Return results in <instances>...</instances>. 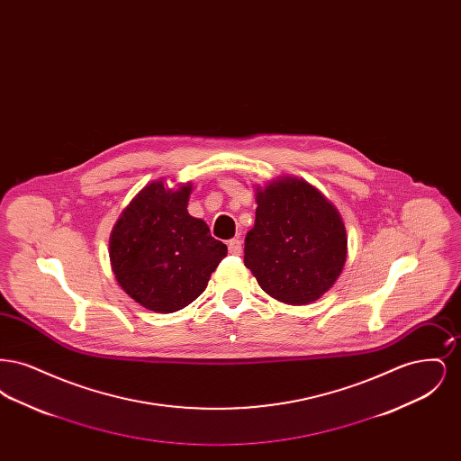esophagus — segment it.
Listing matches in <instances>:
<instances>
[{
  "label": "esophagus",
  "instance_id": "1",
  "mask_svg": "<svg viewBox=\"0 0 461 461\" xmlns=\"http://www.w3.org/2000/svg\"><path fill=\"white\" fill-rule=\"evenodd\" d=\"M228 250L230 254H235V256H240L241 254V240L239 239H231L228 241Z\"/></svg>",
  "mask_w": 461,
  "mask_h": 461
}]
</instances>
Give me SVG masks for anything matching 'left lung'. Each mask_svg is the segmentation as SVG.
Here are the masks:
<instances>
[{"instance_id":"8db88e82","label":"left lung","mask_w":461,"mask_h":461,"mask_svg":"<svg viewBox=\"0 0 461 461\" xmlns=\"http://www.w3.org/2000/svg\"><path fill=\"white\" fill-rule=\"evenodd\" d=\"M256 224L243 263L267 295L306 306L327 294L348 259L340 212L318 188L295 176L256 186Z\"/></svg>"}]
</instances>
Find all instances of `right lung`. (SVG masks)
Instances as JSON below:
<instances>
[{"instance_id": "right-lung-1", "label": "right lung", "mask_w": 461, "mask_h": 461, "mask_svg": "<svg viewBox=\"0 0 461 461\" xmlns=\"http://www.w3.org/2000/svg\"><path fill=\"white\" fill-rule=\"evenodd\" d=\"M192 183L173 188L160 177L122 209L109 239L117 284L140 306L175 312L207 288L228 247L211 237L205 221L188 214Z\"/></svg>"}]
</instances>
